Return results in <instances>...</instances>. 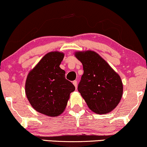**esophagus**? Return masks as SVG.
<instances>
[{"label":"esophagus","mask_w":147,"mask_h":147,"mask_svg":"<svg viewBox=\"0 0 147 147\" xmlns=\"http://www.w3.org/2000/svg\"><path fill=\"white\" fill-rule=\"evenodd\" d=\"M72 83H73V85H75V87L77 88V81H74L73 82H72Z\"/></svg>","instance_id":"obj_1"}]
</instances>
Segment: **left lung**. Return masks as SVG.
<instances>
[{"label":"left lung","mask_w":147,"mask_h":147,"mask_svg":"<svg viewBox=\"0 0 147 147\" xmlns=\"http://www.w3.org/2000/svg\"><path fill=\"white\" fill-rule=\"evenodd\" d=\"M75 56L82 63L84 72L78 91L93 112L110 113L119 103L123 94L120 77L96 52H77Z\"/></svg>","instance_id":"left-lung-1"}]
</instances>
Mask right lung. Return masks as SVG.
Returning a JSON list of instances; mask_svg holds the SVG:
<instances>
[{
    "instance_id": "right-lung-1",
    "label": "right lung",
    "mask_w": 147,
    "mask_h": 147,
    "mask_svg": "<svg viewBox=\"0 0 147 147\" xmlns=\"http://www.w3.org/2000/svg\"><path fill=\"white\" fill-rule=\"evenodd\" d=\"M64 56L60 52L48 53L29 72L26 81V94L30 105L47 116H58L64 112L70 94L75 90L60 68Z\"/></svg>"
}]
</instances>
